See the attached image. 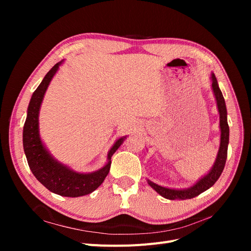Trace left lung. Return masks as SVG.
<instances>
[{"instance_id":"left-lung-1","label":"left lung","mask_w":251,"mask_h":251,"mask_svg":"<svg viewBox=\"0 0 251 251\" xmlns=\"http://www.w3.org/2000/svg\"><path fill=\"white\" fill-rule=\"evenodd\" d=\"M211 86H212V90H214L218 110L220 113V128H221V142H220V149L218 151L216 162L206 176H204L200 181L197 182L194 186L187 189L166 188L148 180L149 184L165 199L184 200V199L195 198V197L199 196L200 194H202L203 192L206 191V189H208L209 187L214 185L217 182V180L219 179V177L221 176V174L224 170L226 158H227V148H228V142H229V126H228V124H227V111H226L224 97L221 90L219 88L218 81L214 73L211 74Z\"/></svg>"}]
</instances>
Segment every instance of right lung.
<instances>
[{"instance_id": "obj_1", "label": "right lung", "mask_w": 251, "mask_h": 251, "mask_svg": "<svg viewBox=\"0 0 251 251\" xmlns=\"http://www.w3.org/2000/svg\"><path fill=\"white\" fill-rule=\"evenodd\" d=\"M57 63L46 74L40 86L33 92L28 105L27 118L23 128V146L25 155L34 177L50 192L64 197H80L94 192L110 172L111 157L115 153L125 137L119 138L108 154V163L100 171L91 174H79L58 163L51 157L40 138L39 112L45 92L56 73Z\"/></svg>"}]
</instances>
